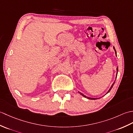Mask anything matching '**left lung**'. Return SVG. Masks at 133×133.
Instances as JSON below:
<instances>
[{"instance_id":"1","label":"left lung","mask_w":133,"mask_h":133,"mask_svg":"<svg viewBox=\"0 0 133 133\" xmlns=\"http://www.w3.org/2000/svg\"><path fill=\"white\" fill-rule=\"evenodd\" d=\"M113 49H114V51H115V55H116V56H117V52H116V50H115V47H113ZM118 67H117V75H116V77H115V79H116V78H117V74H118ZM115 81H114V82L112 84V85L111 86V87H110V88L109 89V91L107 92V93L106 94H107V93H108L110 90H111V89L112 88V87H113V86H114V83H115ZM78 92L79 93V94H81V95H82L83 96V97H84V98H87V99H91V100H95V99H99V98H90V97H87V96H86V95H84L83 93H82V92H81L80 91H78ZM105 94V95H106Z\"/></svg>"}]
</instances>
